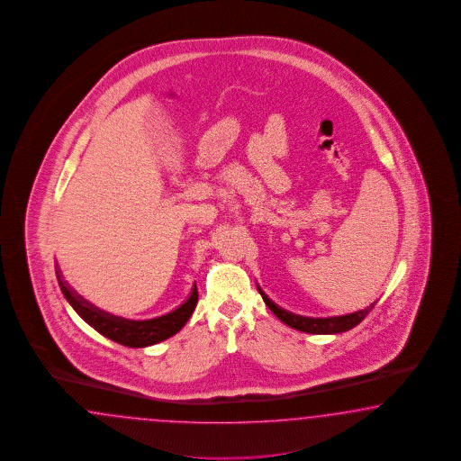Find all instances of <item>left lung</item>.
<instances>
[{"mask_svg": "<svg viewBox=\"0 0 461 461\" xmlns=\"http://www.w3.org/2000/svg\"><path fill=\"white\" fill-rule=\"evenodd\" d=\"M259 289L260 295L264 299V303L271 309L272 312L277 318L283 321L284 324L291 326L297 330L303 332H309V334H338V332H346V330H353L357 326L363 319L366 318L367 314L371 312V309L375 307L376 303L369 304V306L356 311L353 314H346V316H334V318H304V316H297L289 311H285L283 307L277 306L276 303H272L267 295L264 294V291Z\"/></svg>", "mask_w": 461, "mask_h": 461, "instance_id": "obj_1", "label": "left lung"}]
</instances>
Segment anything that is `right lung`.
Instances as JSON below:
<instances>
[{
    "instance_id": "obj_1",
    "label": "right lung",
    "mask_w": 461,
    "mask_h": 461,
    "mask_svg": "<svg viewBox=\"0 0 461 461\" xmlns=\"http://www.w3.org/2000/svg\"><path fill=\"white\" fill-rule=\"evenodd\" d=\"M57 277H59V289L65 295V299L70 303V306L77 311V314L90 324L95 330H98L102 336H105L112 341L119 342L122 346L129 348H145L152 346L157 342L168 339L176 332L185 326L189 321L194 309L197 306V285L192 287L189 299L178 306L176 311L168 312L166 316L160 318L149 319V321H131V319L113 316L110 312H105L88 301H85L82 295L77 294L67 281L63 279L61 272L57 267Z\"/></svg>"
}]
</instances>
